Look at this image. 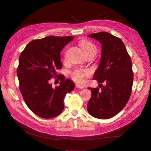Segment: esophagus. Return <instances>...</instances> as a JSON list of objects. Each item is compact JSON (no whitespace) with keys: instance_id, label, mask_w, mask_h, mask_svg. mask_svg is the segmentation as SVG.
<instances>
[{"instance_id":"esophagus-1","label":"esophagus","mask_w":151,"mask_h":151,"mask_svg":"<svg viewBox=\"0 0 151 151\" xmlns=\"http://www.w3.org/2000/svg\"><path fill=\"white\" fill-rule=\"evenodd\" d=\"M76 87L77 88H79V89H84V88H85V87L84 86L81 85L80 84H76Z\"/></svg>"}]
</instances>
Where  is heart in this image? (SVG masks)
<instances>
[{"instance_id":"obj_1","label":"heart","mask_w":151,"mask_h":151,"mask_svg":"<svg viewBox=\"0 0 151 151\" xmlns=\"http://www.w3.org/2000/svg\"><path fill=\"white\" fill-rule=\"evenodd\" d=\"M80 45L85 54L89 53L96 54L97 51L96 45L90 41L81 40ZM90 75L91 72L89 70L77 68L72 71V73H71V76L75 82L81 83L84 81V78L89 76Z\"/></svg>"}]
</instances>
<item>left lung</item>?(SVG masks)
<instances>
[{
    "mask_svg": "<svg viewBox=\"0 0 151 151\" xmlns=\"http://www.w3.org/2000/svg\"><path fill=\"white\" fill-rule=\"evenodd\" d=\"M88 36L101 43V56L93 78L99 88H88L92 96L87 109L92 116L107 119L119 113L130 99L133 81L132 60L119 37L106 32Z\"/></svg>",
    "mask_w": 151,
    "mask_h": 151,
    "instance_id": "obj_1",
    "label": "left lung"
}]
</instances>
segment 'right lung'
I'll use <instances>...</instances> for the list:
<instances>
[{
    "label": "right lung",
    "mask_w": 151,
    "mask_h": 151,
    "mask_svg": "<svg viewBox=\"0 0 151 151\" xmlns=\"http://www.w3.org/2000/svg\"><path fill=\"white\" fill-rule=\"evenodd\" d=\"M73 38L71 36H49L34 40L19 55L17 75L20 92L29 108L42 118L59 115L64 109L66 94L75 88L73 81L57 73L62 68L60 52ZM52 77L61 81L55 88L49 84Z\"/></svg>",
    "instance_id": "right-lung-1"
}]
</instances>
